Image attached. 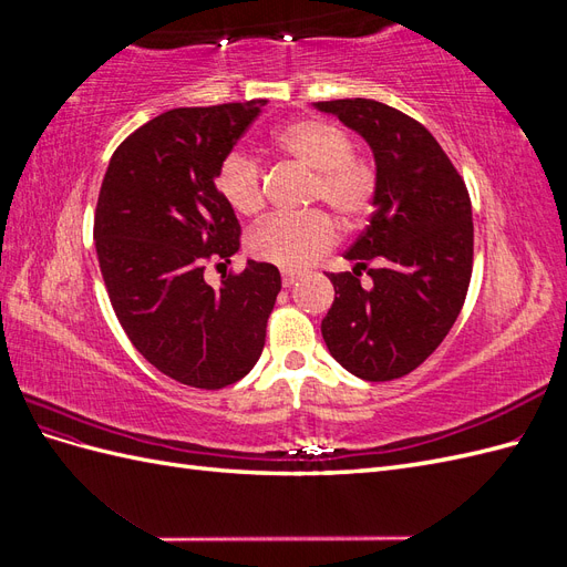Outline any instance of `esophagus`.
Returning <instances> with one entry per match:
<instances>
[{
    "label": "esophagus",
    "mask_w": 567,
    "mask_h": 567,
    "mask_svg": "<svg viewBox=\"0 0 567 567\" xmlns=\"http://www.w3.org/2000/svg\"><path fill=\"white\" fill-rule=\"evenodd\" d=\"M298 279H300L298 274H284V277H281V284H284L286 288H290V286H293Z\"/></svg>",
    "instance_id": "34e87169"
}]
</instances>
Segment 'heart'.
<instances>
[{
  "label": "heart",
  "instance_id": "b5f03b06",
  "mask_svg": "<svg viewBox=\"0 0 567 567\" xmlns=\"http://www.w3.org/2000/svg\"><path fill=\"white\" fill-rule=\"evenodd\" d=\"M350 132L329 117H298L271 134V148L279 156L315 173L310 198L321 200L346 221L362 219L379 192V173L371 158L352 151ZM217 194L236 215H257L265 205L262 169L244 153H229L215 175ZM338 241V229L319 210L305 215H279L265 219L248 236L255 260L286 271L315 265Z\"/></svg>",
  "mask_w": 567,
  "mask_h": 567
}]
</instances>
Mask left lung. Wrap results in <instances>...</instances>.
Returning a JSON list of instances; mask_svg holds the SVG:
<instances>
[{"label":"left lung","instance_id":"1","mask_svg":"<svg viewBox=\"0 0 567 567\" xmlns=\"http://www.w3.org/2000/svg\"><path fill=\"white\" fill-rule=\"evenodd\" d=\"M367 140L379 192L369 227L329 274L336 300L321 321L338 364L371 383L421 367L454 326L473 271L471 196L447 153L414 117L373 99L317 101ZM367 268L372 286L358 277Z\"/></svg>","mask_w":567,"mask_h":567}]
</instances>
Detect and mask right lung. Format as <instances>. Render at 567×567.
I'll return each instance as SVG.
<instances>
[{
	"label": "right lung",
	"instance_id": "right-lung-1",
	"mask_svg": "<svg viewBox=\"0 0 567 567\" xmlns=\"http://www.w3.org/2000/svg\"><path fill=\"white\" fill-rule=\"evenodd\" d=\"M265 99L173 109L120 144L101 182L94 241L115 317L132 346L177 383L219 390L241 381L265 348L281 290L269 262L203 279L205 262L238 250L241 225L215 186L219 163Z\"/></svg>",
	"mask_w": 567,
	"mask_h": 567
}]
</instances>
